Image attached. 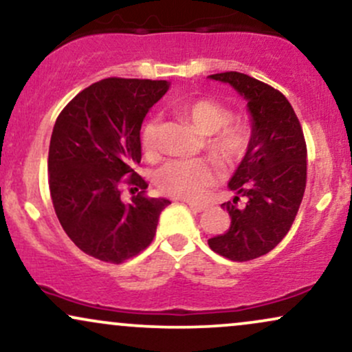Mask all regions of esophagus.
I'll use <instances>...</instances> for the list:
<instances>
[{
  "mask_svg": "<svg viewBox=\"0 0 352 352\" xmlns=\"http://www.w3.org/2000/svg\"><path fill=\"white\" fill-rule=\"evenodd\" d=\"M187 205L193 213H200V212H204L205 208H207V205H205V204H193V201H187Z\"/></svg>",
  "mask_w": 352,
  "mask_h": 352,
  "instance_id": "obj_1",
  "label": "esophagus"
}]
</instances>
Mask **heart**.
Returning a JSON list of instances; mask_svg holds the SVG:
<instances>
[{
    "instance_id": "heart-1",
    "label": "heart",
    "mask_w": 352,
    "mask_h": 352,
    "mask_svg": "<svg viewBox=\"0 0 352 352\" xmlns=\"http://www.w3.org/2000/svg\"><path fill=\"white\" fill-rule=\"evenodd\" d=\"M175 112L188 120L205 137V148L218 164L233 167L252 147L253 129L245 119H232V111L220 100L197 98L182 100ZM140 145L147 159H157L160 151L159 124L147 120L140 132ZM155 185L165 195L177 199H199L215 180L212 164L204 159L168 160L155 172Z\"/></svg>"
}]
</instances>
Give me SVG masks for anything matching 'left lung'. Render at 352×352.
I'll list each match as a JSON object with an SVG mask.
<instances>
[{
  "mask_svg": "<svg viewBox=\"0 0 352 352\" xmlns=\"http://www.w3.org/2000/svg\"><path fill=\"white\" fill-rule=\"evenodd\" d=\"M243 96L252 116V147L233 177L230 190L236 193L227 208L232 223L223 235L208 240L213 252L232 261L263 256L292 228L306 188L305 135L292 104L280 91L230 71L212 74ZM241 196L245 207L238 208Z\"/></svg>",
  "mask_w": 352,
  "mask_h": 352,
  "instance_id": "8db88e82",
  "label": "left lung"
}]
</instances>
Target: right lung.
I'll list each match as a JSON object with an SVG mask.
<instances>
[{"mask_svg": "<svg viewBox=\"0 0 352 352\" xmlns=\"http://www.w3.org/2000/svg\"><path fill=\"white\" fill-rule=\"evenodd\" d=\"M167 80L109 78L80 91L52 129L47 172L54 212L80 252L124 263L152 243L160 212L170 201L145 195L134 170L142 159L140 127L167 92ZM129 184L141 192L120 200Z\"/></svg>", "mask_w": 352, "mask_h": 352, "instance_id": "obj_1", "label": "right lung"}]
</instances>
